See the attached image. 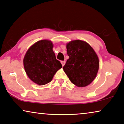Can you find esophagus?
<instances>
[{
    "label": "esophagus",
    "instance_id": "1",
    "mask_svg": "<svg viewBox=\"0 0 124 124\" xmlns=\"http://www.w3.org/2000/svg\"><path fill=\"white\" fill-rule=\"evenodd\" d=\"M61 63H62V67H63V66L65 65V61H62V62H61Z\"/></svg>",
    "mask_w": 124,
    "mask_h": 124
}]
</instances>
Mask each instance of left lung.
Masks as SVG:
<instances>
[{
    "mask_svg": "<svg viewBox=\"0 0 124 124\" xmlns=\"http://www.w3.org/2000/svg\"><path fill=\"white\" fill-rule=\"evenodd\" d=\"M69 58L63 70L71 82L77 87H85L97 75L99 60L97 54L89 43L82 40H71L66 45Z\"/></svg>",
    "mask_w": 124,
    "mask_h": 124,
    "instance_id": "1",
    "label": "left lung"
}]
</instances>
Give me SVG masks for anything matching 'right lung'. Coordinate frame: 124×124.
Listing matches in <instances>:
<instances>
[{
	"instance_id": "obj_1",
	"label": "right lung",
	"mask_w": 124,
	"mask_h": 124,
	"mask_svg": "<svg viewBox=\"0 0 124 124\" xmlns=\"http://www.w3.org/2000/svg\"><path fill=\"white\" fill-rule=\"evenodd\" d=\"M53 47L50 40H39L29 48L23 57L27 76L38 85L51 82L57 70L62 68L61 62L56 59Z\"/></svg>"
}]
</instances>
